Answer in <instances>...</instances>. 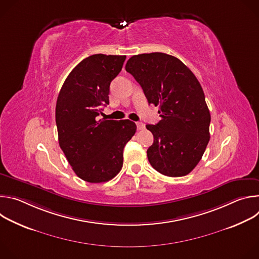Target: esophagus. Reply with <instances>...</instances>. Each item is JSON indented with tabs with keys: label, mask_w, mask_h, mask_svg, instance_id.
Returning a JSON list of instances; mask_svg holds the SVG:
<instances>
[{
	"label": "esophagus",
	"mask_w": 259,
	"mask_h": 259,
	"mask_svg": "<svg viewBox=\"0 0 259 259\" xmlns=\"http://www.w3.org/2000/svg\"><path fill=\"white\" fill-rule=\"evenodd\" d=\"M136 126H137V129H138V130H143L144 127H145V125H144L143 123H141V122H137V123H136Z\"/></svg>",
	"instance_id": "esophagus-1"
}]
</instances>
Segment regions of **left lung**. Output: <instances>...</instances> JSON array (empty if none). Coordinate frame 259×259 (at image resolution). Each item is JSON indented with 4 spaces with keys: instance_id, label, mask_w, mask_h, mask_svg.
I'll list each match as a JSON object with an SVG mask.
<instances>
[{
    "instance_id": "1",
    "label": "left lung",
    "mask_w": 259,
    "mask_h": 259,
    "mask_svg": "<svg viewBox=\"0 0 259 259\" xmlns=\"http://www.w3.org/2000/svg\"><path fill=\"white\" fill-rule=\"evenodd\" d=\"M126 70L141 86L149 103L159 106L161 120L146 125L154 135L147 159L161 174L179 177L200 162L210 139V112L192 70L161 52L134 55Z\"/></svg>"
}]
</instances>
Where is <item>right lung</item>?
<instances>
[{"instance_id":"obj_1","label":"right lung","mask_w":259,"mask_h":259,"mask_svg":"<svg viewBox=\"0 0 259 259\" xmlns=\"http://www.w3.org/2000/svg\"><path fill=\"white\" fill-rule=\"evenodd\" d=\"M125 55L94 54L65 79L57 97L55 119L60 149L72 170L91 183L114 178L123 166V151L136 131L130 120H98L109 103V85Z\"/></svg>"}]
</instances>
